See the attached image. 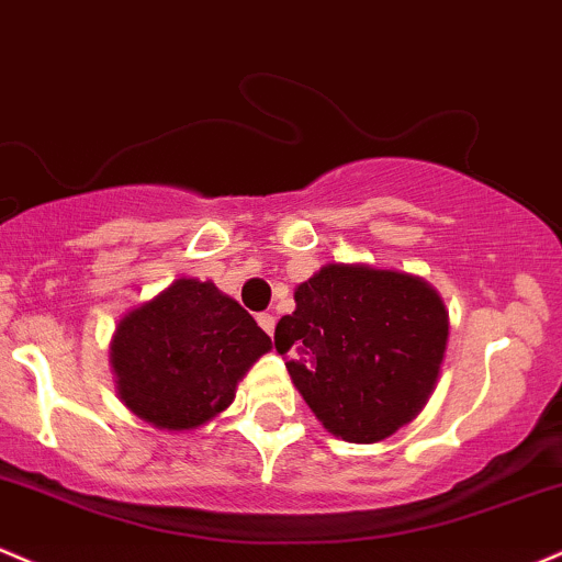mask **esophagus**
Returning a JSON list of instances; mask_svg holds the SVG:
<instances>
[{"instance_id": "1", "label": "esophagus", "mask_w": 562, "mask_h": 562, "mask_svg": "<svg viewBox=\"0 0 562 562\" xmlns=\"http://www.w3.org/2000/svg\"><path fill=\"white\" fill-rule=\"evenodd\" d=\"M257 324H260L262 329L268 331L270 337H273V329H276V318H273V315H270V313H260V315H257Z\"/></svg>"}]
</instances>
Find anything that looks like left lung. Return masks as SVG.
I'll use <instances>...</instances> for the list:
<instances>
[{
	"instance_id": "1",
	"label": "left lung",
	"mask_w": 562,
	"mask_h": 562,
	"mask_svg": "<svg viewBox=\"0 0 562 562\" xmlns=\"http://www.w3.org/2000/svg\"><path fill=\"white\" fill-rule=\"evenodd\" d=\"M294 302L276 350H300L286 369L326 430L374 443L417 417L449 339V315L425 281L334 262L300 283Z\"/></svg>"
}]
</instances>
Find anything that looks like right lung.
I'll return each instance as SVG.
<instances>
[{"label": "right lung", "mask_w": 562, "mask_h": 562, "mask_svg": "<svg viewBox=\"0 0 562 562\" xmlns=\"http://www.w3.org/2000/svg\"><path fill=\"white\" fill-rule=\"evenodd\" d=\"M270 337L210 281L180 279L119 324L111 345L119 395L161 430H193L236 398Z\"/></svg>", "instance_id": "1"}]
</instances>
